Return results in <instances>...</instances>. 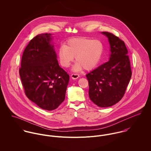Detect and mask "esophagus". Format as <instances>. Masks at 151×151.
<instances>
[{
  "instance_id": "1",
  "label": "esophagus",
  "mask_w": 151,
  "mask_h": 151,
  "mask_svg": "<svg viewBox=\"0 0 151 151\" xmlns=\"http://www.w3.org/2000/svg\"><path fill=\"white\" fill-rule=\"evenodd\" d=\"M80 77V76L77 74V73H73L71 75V77L73 79V80H76V79H77L78 77Z\"/></svg>"
}]
</instances>
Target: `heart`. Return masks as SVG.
Wrapping results in <instances>:
<instances>
[{
  "instance_id": "heart-1",
  "label": "heart",
  "mask_w": 151,
  "mask_h": 151,
  "mask_svg": "<svg viewBox=\"0 0 151 151\" xmlns=\"http://www.w3.org/2000/svg\"><path fill=\"white\" fill-rule=\"evenodd\" d=\"M104 50V44L99 40L74 38L68 40L65 45L59 47L58 55L60 63L63 67H68L75 57L77 62L73 67L74 71H80L84 68L89 70L99 63Z\"/></svg>"
}]
</instances>
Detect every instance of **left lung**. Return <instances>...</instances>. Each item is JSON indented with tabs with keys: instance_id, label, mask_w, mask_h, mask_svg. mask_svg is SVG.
<instances>
[{
	"instance_id": "8db88e82",
	"label": "left lung",
	"mask_w": 151,
	"mask_h": 151,
	"mask_svg": "<svg viewBox=\"0 0 151 151\" xmlns=\"http://www.w3.org/2000/svg\"><path fill=\"white\" fill-rule=\"evenodd\" d=\"M102 34L108 37L110 45L109 60L87 74L86 77L90 99L99 107L106 108L122 99L132 72L124 42L110 32Z\"/></svg>"
}]
</instances>
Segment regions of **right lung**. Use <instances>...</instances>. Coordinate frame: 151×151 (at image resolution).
Wrapping results in <instances>:
<instances>
[{
    "mask_svg": "<svg viewBox=\"0 0 151 151\" xmlns=\"http://www.w3.org/2000/svg\"><path fill=\"white\" fill-rule=\"evenodd\" d=\"M50 34H39L25 48L19 74L27 97L40 108L53 110L64 101L69 75L61 68L50 45Z\"/></svg>",
    "mask_w": 151,
    "mask_h": 151,
    "instance_id": "1",
    "label": "right lung"
}]
</instances>
